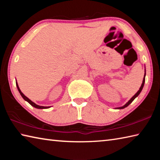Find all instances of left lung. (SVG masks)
<instances>
[{
  "instance_id": "left-lung-1",
  "label": "left lung",
  "mask_w": 160,
  "mask_h": 160,
  "mask_svg": "<svg viewBox=\"0 0 160 160\" xmlns=\"http://www.w3.org/2000/svg\"><path fill=\"white\" fill-rule=\"evenodd\" d=\"M145 75H146V70H145V75H144V78H143V80H142V85H141V86H140V89H139V90L136 93H135L133 96H132L131 98V99L129 100V101L126 103V104H125L123 105V107H117V108H116V109H124V108H126V107H127L128 106V105L131 104V103L133 101V100L136 98V97L139 95L140 94V93L141 92V91H142V88H143V87H144V84H145Z\"/></svg>"
}]
</instances>
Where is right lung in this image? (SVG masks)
Wrapping results in <instances>:
<instances>
[{
	"mask_svg": "<svg viewBox=\"0 0 160 160\" xmlns=\"http://www.w3.org/2000/svg\"><path fill=\"white\" fill-rule=\"evenodd\" d=\"M16 86H17L18 90V91H19V92H20V95L22 96V98H23L24 99H25L26 102H28L29 104H31L32 107H34V108H37V109H48V108L51 107H43V106H39V105H37V104H35V103L32 102L31 99H29L28 98V97H27L25 95V94H24L21 92L20 89V88H19V86H18V82H17V80H16Z\"/></svg>",
	"mask_w": 160,
	"mask_h": 160,
	"instance_id": "add662e5",
	"label": "right lung"
}]
</instances>
